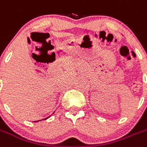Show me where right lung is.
<instances>
[{
    "label": "right lung",
    "instance_id": "obj_1",
    "mask_svg": "<svg viewBox=\"0 0 147 147\" xmlns=\"http://www.w3.org/2000/svg\"><path fill=\"white\" fill-rule=\"evenodd\" d=\"M49 117H50V116H49V117H46V118H44V119H42V120H37V121H34V122H35V123H36V122H39V121H40V120H46V119H48V118H49Z\"/></svg>",
    "mask_w": 147,
    "mask_h": 147
}]
</instances>
